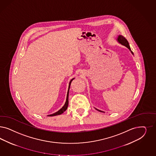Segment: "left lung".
Returning <instances> with one entry per match:
<instances>
[{
  "label": "left lung",
  "mask_w": 156,
  "mask_h": 156,
  "mask_svg": "<svg viewBox=\"0 0 156 156\" xmlns=\"http://www.w3.org/2000/svg\"><path fill=\"white\" fill-rule=\"evenodd\" d=\"M116 40L118 41V43L121 44V45H122L125 46L126 48H127L130 50V51L131 53H132V55H134L133 52L131 50L130 47V45H129V44L128 41H127V40H126V38H125L123 36H122V35H119L117 37V38H116ZM95 108L96 110L98 111L102 112H103V111H102L99 110H98V109H97V108Z\"/></svg>",
  "instance_id": "obj_1"
}]
</instances>
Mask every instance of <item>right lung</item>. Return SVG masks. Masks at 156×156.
<instances>
[{"instance_id": "right-lung-1", "label": "right lung", "mask_w": 156, "mask_h": 156, "mask_svg": "<svg viewBox=\"0 0 156 156\" xmlns=\"http://www.w3.org/2000/svg\"><path fill=\"white\" fill-rule=\"evenodd\" d=\"M75 79V78H73L72 79H71V80L69 82V87H68V92H67V95H66V101L64 104V106L61 108L60 110L57 111L54 114H50L48 115V116H53L58 115H61V114H62L64 111H66L68 108V103H69V101H68V97H69V89H70V84H71V82L72 81V80Z\"/></svg>"}]
</instances>
